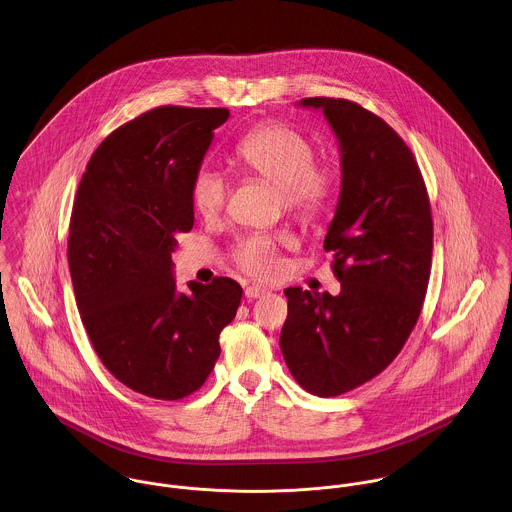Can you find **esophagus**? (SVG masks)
Instances as JSON below:
<instances>
[{"label": "esophagus", "instance_id": "1", "mask_svg": "<svg viewBox=\"0 0 512 512\" xmlns=\"http://www.w3.org/2000/svg\"><path fill=\"white\" fill-rule=\"evenodd\" d=\"M265 294H269V290H267V288H261V286H247V288H245V298H249V300L261 298V296H265Z\"/></svg>", "mask_w": 512, "mask_h": 512}]
</instances>
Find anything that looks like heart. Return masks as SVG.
<instances>
[{"label": "heart", "instance_id": "1", "mask_svg": "<svg viewBox=\"0 0 512 512\" xmlns=\"http://www.w3.org/2000/svg\"><path fill=\"white\" fill-rule=\"evenodd\" d=\"M234 161L251 177L276 187L284 210L298 220L321 218L339 193V169L315 159L314 144L282 122H263L247 132L234 150ZM228 200V183L214 169H198L191 181V204L198 216H218ZM286 234H257L237 243L236 263L251 276L271 278L280 271L278 249Z\"/></svg>", "mask_w": 512, "mask_h": 512}]
</instances>
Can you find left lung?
<instances>
[{
    "label": "left lung",
    "instance_id": "obj_1",
    "mask_svg": "<svg viewBox=\"0 0 512 512\" xmlns=\"http://www.w3.org/2000/svg\"><path fill=\"white\" fill-rule=\"evenodd\" d=\"M341 144L343 183L323 249L341 292L286 288L280 351L310 394H347L384 372L409 339L433 261V214L409 146L349 99L308 97Z\"/></svg>",
    "mask_w": 512,
    "mask_h": 512
}]
</instances>
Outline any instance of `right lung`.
Returning a JSON list of instances; mask_svg holds the SVG:
<instances>
[{
    "mask_svg": "<svg viewBox=\"0 0 512 512\" xmlns=\"http://www.w3.org/2000/svg\"><path fill=\"white\" fill-rule=\"evenodd\" d=\"M228 109L163 105L113 130L74 198L68 263L76 304L103 366L130 390L179 401L220 356L241 286L228 276L177 290L171 251L193 230L191 181Z\"/></svg>",
    "mask_w": 512,
    "mask_h": 512,
    "instance_id": "1",
    "label": "right lung"
}]
</instances>
